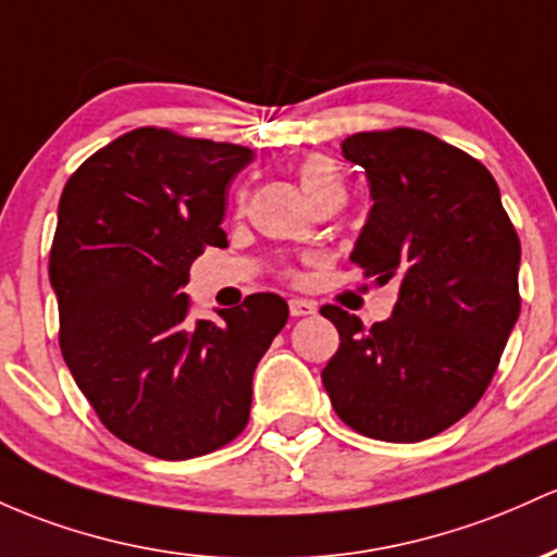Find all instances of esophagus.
Instances as JSON below:
<instances>
[{
	"instance_id": "esophagus-1",
	"label": "esophagus",
	"mask_w": 557,
	"mask_h": 557,
	"mask_svg": "<svg viewBox=\"0 0 557 557\" xmlns=\"http://www.w3.org/2000/svg\"><path fill=\"white\" fill-rule=\"evenodd\" d=\"M288 309H290V317H309V314H314V311H317L314 304L304 301V298H290Z\"/></svg>"
}]
</instances>
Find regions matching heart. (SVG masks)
Here are the masks:
<instances>
[{
  "instance_id": "obj_1",
  "label": "heart",
  "mask_w": 557,
  "mask_h": 557,
  "mask_svg": "<svg viewBox=\"0 0 557 557\" xmlns=\"http://www.w3.org/2000/svg\"><path fill=\"white\" fill-rule=\"evenodd\" d=\"M298 182H301V189L309 198V203H317V200L327 198V195H344V182H341L338 169H335V163L327 156H320V152L304 158L301 166H298Z\"/></svg>"
}]
</instances>
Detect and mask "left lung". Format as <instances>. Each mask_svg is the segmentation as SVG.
Listing matches in <instances>:
<instances>
[{
  "mask_svg": "<svg viewBox=\"0 0 557 557\" xmlns=\"http://www.w3.org/2000/svg\"><path fill=\"white\" fill-rule=\"evenodd\" d=\"M364 169L372 209L351 261L399 285L386 322L322 307L341 346L322 370L335 414L377 442L412 444L479 405L521 311V240L481 161L420 129L341 145Z\"/></svg>",
  "mask_w": 557,
  "mask_h": 557,
  "instance_id": "obj_1",
  "label": "left lung"
}]
</instances>
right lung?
Instances as JSON below:
<instances>
[{"instance_id":"1","label":"right lung","mask_w":557,"mask_h":557,"mask_svg":"<svg viewBox=\"0 0 557 557\" xmlns=\"http://www.w3.org/2000/svg\"><path fill=\"white\" fill-rule=\"evenodd\" d=\"M253 150L139 126L65 182L50 250L60 351L113 436L161 460L222 449L248 425L253 370L288 304L253 293L187 325L182 288L227 246L224 198Z\"/></svg>"}]
</instances>
